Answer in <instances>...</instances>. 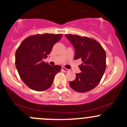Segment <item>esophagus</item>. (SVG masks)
Listing matches in <instances>:
<instances>
[{
    "mask_svg": "<svg viewBox=\"0 0 127 127\" xmlns=\"http://www.w3.org/2000/svg\"><path fill=\"white\" fill-rule=\"evenodd\" d=\"M62 70H63V71H64L65 72H68L69 71V70L65 68L64 67H62Z\"/></svg>",
    "mask_w": 127,
    "mask_h": 127,
    "instance_id": "esophagus-1",
    "label": "esophagus"
}]
</instances>
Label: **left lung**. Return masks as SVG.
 <instances>
[{"label": "left lung", "mask_w": 127, "mask_h": 127, "mask_svg": "<svg viewBox=\"0 0 127 127\" xmlns=\"http://www.w3.org/2000/svg\"><path fill=\"white\" fill-rule=\"evenodd\" d=\"M75 49L74 60L81 59L80 73L76 74L70 87L78 92L93 89L100 82L106 68V53L100 43L92 38L76 35H65Z\"/></svg>", "instance_id": "left-lung-1"}]
</instances>
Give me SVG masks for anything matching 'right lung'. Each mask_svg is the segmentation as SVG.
<instances>
[{"mask_svg":"<svg viewBox=\"0 0 127 127\" xmlns=\"http://www.w3.org/2000/svg\"><path fill=\"white\" fill-rule=\"evenodd\" d=\"M62 34L35 35L25 39L15 53V66L20 77L32 89L43 91L50 88L55 76L61 71L59 65L45 63L54 45Z\"/></svg>","mask_w":127,"mask_h":127,"instance_id":"add662e5","label":"right lung"}]
</instances>
